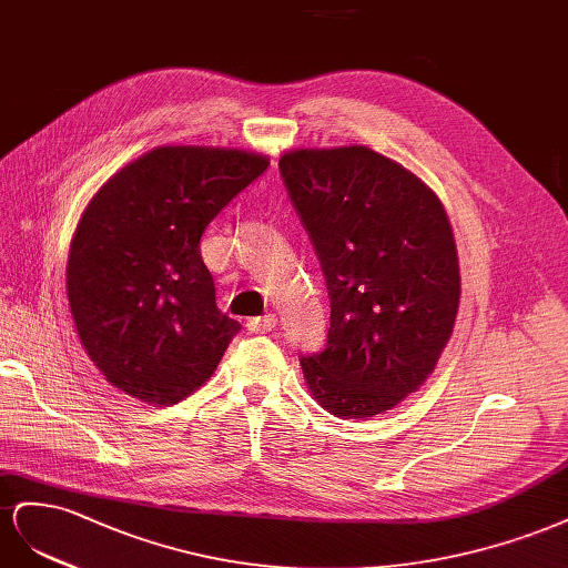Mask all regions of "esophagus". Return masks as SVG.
<instances>
[{
    "label": "esophagus",
    "instance_id": "obj_1",
    "mask_svg": "<svg viewBox=\"0 0 568 568\" xmlns=\"http://www.w3.org/2000/svg\"><path fill=\"white\" fill-rule=\"evenodd\" d=\"M275 326H278V318H275V314L256 316V318H250V321H247V331H250V333H254V335L271 333Z\"/></svg>",
    "mask_w": 568,
    "mask_h": 568
}]
</instances>
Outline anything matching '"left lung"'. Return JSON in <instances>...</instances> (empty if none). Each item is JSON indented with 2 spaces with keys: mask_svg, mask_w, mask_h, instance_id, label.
<instances>
[{
  "mask_svg": "<svg viewBox=\"0 0 568 568\" xmlns=\"http://www.w3.org/2000/svg\"><path fill=\"white\" fill-rule=\"evenodd\" d=\"M281 178L331 300L326 347L300 359L331 414L393 409L433 374L459 310L445 209L412 171L368 148L297 150Z\"/></svg>",
  "mask_w": 568,
  "mask_h": 568,
  "instance_id": "obj_1",
  "label": "left lung"
}]
</instances>
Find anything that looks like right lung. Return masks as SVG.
I'll return each mask as SVG.
<instances>
[{
	"mask_svg": "<svg viewBox=\"0 0 568 568\" xmlns=\"http://www.w3.org/2000/svg\"><path fill=\"white\" fill-rule=\"evenodd\" d=\"M266 169V156L240 150L159 148L94 194L67 293L80 343L113 387L175 404L214 374L240 323L219 312L200 240Z\"/></svg>",
	"mask_w": 568,
	"mask_h": 568,
	"instance_id": "obj_1",
	"label": "right lung"
}]
</instances>
